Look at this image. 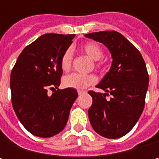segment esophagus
Listing matches in <instances>:
<instances>
[{
	"instance_id": "34e87169",
	"label": "esophagus",
	"mask_w": 159,
	"mask_h": 159,
	"mask_svg": "<svg viewBox=\"0 0 159 159\" xmlns=\"http://www.w3.org/2000/svg\"><path fill=\"white\" fill-rule=\"evenodd\" d=\"M77 93H78V95H82V94H84V93H85L84 91H83V90H78L77 91Z\"/></svg>"
}]
</instances>
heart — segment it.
<instances>
[{
	"label": "heart",
	"mask_w": 159,
	"mask_h": 159,
	"mask_svg": "<svg viewBox=\"0 0 159 159\" xmlns=\"http://www.w3.org/2000/svg\"><path fill=\"white\" fill-rule=\"evenodd\" d=\"M82 51L85 53L91 60L98 61L102 58L103 50L101 47L96 42H86L82 46ZM73 54L72 50L68 48L64 51L61 59V67L63 71H68L72 65ZM97 82V78L93 75H79V74H71L62 80V84L64 86L74 89L83 90L87 88L88 86L94 84Z\"/></svg>",
	"instance_id": "b5f03b06"
}]
</instances>
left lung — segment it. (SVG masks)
I'll return each mask as SVG.
<instances>
[{
    "instance_id": "left-lung-1",
    "label": "left lung",
    "mask_w": 159,
    "mask_h": 159,
    "mask_svg": "<svg viewBox=\"0 0 159 159\" xmlns=\"http://www.w3.org/2000/svg\"><path fill=\"white\" fill-rule=\"evenodd\" d=\"M84 37L105 45L112 58L110 71L97 85L106 93L88 92L93 98L89 120L99 135L117 139L134 128L143 111L149 82L145 62L139 50L119 32L100 31ZM109 93L111 100L106 98Z\"/></svg>"
}]
</instances>
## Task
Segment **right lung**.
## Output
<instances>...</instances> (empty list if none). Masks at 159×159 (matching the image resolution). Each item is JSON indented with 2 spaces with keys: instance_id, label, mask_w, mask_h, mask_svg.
Returning a JSON list of instances; mask_svg holds the SVG:
<instances>
[{
  "instance_id": "obj_1",
  "label": "right lung",
  "mask_w": 159,
  "mask_h": 159,
  "mask_svg": "<svg viewBox=\"0 0 159 159\" xmlns=\"http://www.w3.org/2000/svg\"><path fill=\"white\" fill-rule=\"evenodd\" d=\"M75 35L45 34L23 49L12 70V104L23 126L32 134L47 138L61 132L78 97L74 88H58L61 59Z\"/></svg>"
}]
</instances>
